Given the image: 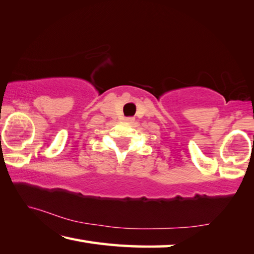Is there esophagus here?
<instances>
[{
	"instance_id": "34e87169",
	"label": "esophagus",
	"mask_w": 254,
	"mask_h": 254,
	"mask_svg": "<svg viewBox=\"0 0 254 254\" xmlns=\"http://www.w3.org/2000/svg\"><path fill=\"white\" fill-rule=\"evenodd\" d=\"M125 122L126 123H129V124H131V123H134L135 122V119L132 118V117H128V118H126L125 119Z\"/></svg>"
}]
</instances>
